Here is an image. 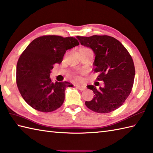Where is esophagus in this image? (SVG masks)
Returning a JSON list of instances; mask_svg holds the SVG:
<instances>
[{
  "mask_svg": "<svg viewBox=\"0 0 153 153\" xmlns=\"http://www.w3.org/2000/svg\"><path fill=\"white\" fill-rule=\"evenodd\" d=\"M76 88H77L78 89H79V90H81V91H82V90H85L86 89V86H85V85H77L76 86Z\"/></svg>",
  "mask_w": 153,
  "mask_h": 153,
  "instance_id": "1",
  "label": "esophagus"
}]
</instances>
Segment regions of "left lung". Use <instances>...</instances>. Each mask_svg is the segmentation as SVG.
Masks as SVG:
<instances>
[{"label": "left lung", "instance_id": "8db88e82", "mask_svg": "<svg viewBox=\"0 0 153 153\" xmlns=\"http://www.w3.org/2000/svg\"><path fill=\"white\" fill-rule=\"evenodd\" d=\"M80 44L92 49L95 55L94 72L104 85L98 90L93 85L94 98L85 104L97 113L106 114L120 108L128 97L133 85L135 67L132 57L120 42L109 36H76Z\"/></svg>", "mask_w": 153, "mask_h": 153}]
</instances>
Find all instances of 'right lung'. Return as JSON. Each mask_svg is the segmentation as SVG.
Segmentation results:
<instances>
[{
    "mask_svg": "<svg viewBox=\"0 0 153 153\" xmlns=\"http://www.w3.org/2000/svg\"><path fill=\"white\" fill-rule=\"evenodd\" d=\"M79 45L72 37H39L31 42L18 59L16 83L20 94L31 107L50 112L61 107L69 82H53L50 73L55 63L60 64L68 49Z\"/></svg>",
    "mask_w": 153,
    "mask_h": 153,
    "instance_id": "1",
    "label": "right lung"
}]
</instances>
